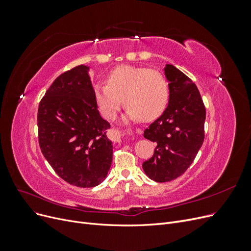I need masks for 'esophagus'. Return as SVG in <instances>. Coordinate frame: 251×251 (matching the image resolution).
<instances>
[{"mask_svg":"<svg viewBox=\"0 0 251 251\" xmlns=\"http://www.w3.org/2000/svg\"><path fill=\"white\" fill-rule=\"evenodd\" d=\"M114 133H115V137H114V141L121 142V140H123V138H124V134H121V133H119L117 131H115Z\"/></svg>","mask_w":251,"mask_h":251,"instance_id":"34e87169","label":"esophagus"}]
</instances>
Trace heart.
Instances as JSON below:
<instances>
[{
    "mask_svg": "<svg viewBox=\"0 0 251 251\" xmlns=\"http://www.w3.org/2000/svg\"><path fill=\"white\" fill-rule=\"evenodd\" d=\"M95 101L105 118H112L125 103L127 117L153 120L169 100V87L163 75L146 67L120 66L109 73L107 85L93 87Z\"/></svg>",
    "mask_w": 251,
    "mask_h": 251,
    "instance_id": "1",
    "label": "heart"
}]
</instances>
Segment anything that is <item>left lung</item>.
Wrapping results in <instances>:
<instances>
[{"label":"left lung","mask_w":251,"mask_h":251,"mask_svg":"<svg viewBox=\"0 0 251 251\" xmlns=\"http://www.w3.org/2000/svg\"><path fill=\"white\" fill-rule=\"evenodd\" d=\"M164 74L169 81V104L143 134L156 143L154 155L142 163L147 176L156 182L172 181L189 168L204 141L206 117L193 80L173 65L165 66Z\"/></svg>","instance_id":"left-lung-1"}]
</instances>
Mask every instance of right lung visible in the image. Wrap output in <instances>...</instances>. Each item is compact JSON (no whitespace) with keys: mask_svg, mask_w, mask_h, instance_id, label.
I'll return each instance as SVG.
<instances>
[{"mask_svg":"<svg viewBox=\"0 0 251 251\" xmlns=\"http://www.w3.org/2000/svg\"><path fill=\"white\" fill-rule=\"evenodd\" d=\"M80 65L53 81L39 105L37 127L44 157L58 176L78 187H94L111 168L110 124L101 118L89 75Z\"/></svg>","mask_w":251,"mask_h":251,"instance_id":"add662e5","label":"right lung"}]
</instances>
